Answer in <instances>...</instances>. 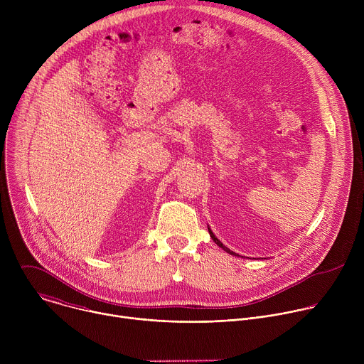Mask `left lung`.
Instances as JSON below:
<instances>
[{"mask_svg": "<svg viewBox=\"0 0 364 364\" xmlns=\"http://www.w3.org/2000/svg\"><path fill=\"white\" fill-rule=\"evenodd\" d=\"M209 233H210V236H212V239H213V240H215V242H216V243H218V245H219V246H220V247H222V249H223V250H226V252H228V253H230V255H235V256H239V255H236V253H235V252H232V250H230V249H229V247H226V246H225V245H223V243H222V242H220V240H219V239H218V237H216V236H215V235H213V232H212V230H210V229H209Z\"/></svg>", "mask_w": 364, "mask_h": 364, "instance_id": "left-lung-1", "label": "left lung"}]
</instances>
